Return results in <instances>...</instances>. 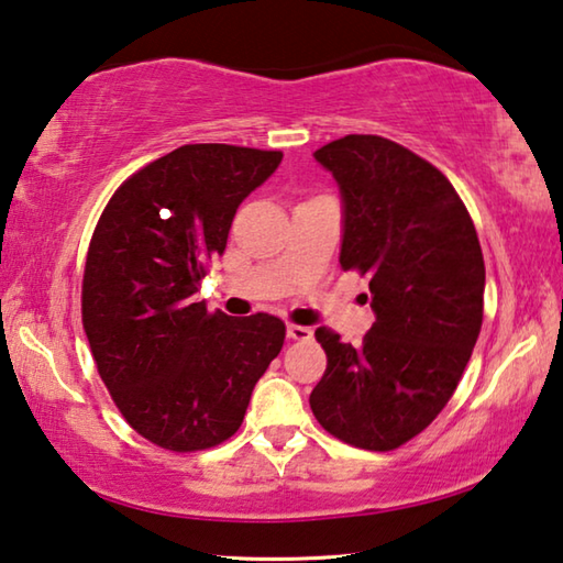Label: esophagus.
<instances>
[{"mask_svg": "<svg viewBox=\"0 0 563 563\" xmlns=\"http://www.w3.org/2000/svg\"><path fill=\"white\" fill-rule=\"evenodd\" d=\"M312 335H316V332H312V328L308 325H288L290 340H312Z\"/></svg>", "mask_w": 563, "mask_h": 563, "instance_id": "esophagus-1", "label": "esophagus"}]
</instances>
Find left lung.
Segmentation results:
<instances>
[{"instance_id":"1","label":"left lung","mask_w":563,"mask_h":563,"mask_svg":"<svg viewBox=\"0 0 563 563\" xmlns=\"http://www.w3.org/2000/svg\"><path fill=\"white\" fill-rule=\"evenodd\" d=\"M312 156L340 188V265L369 275L375 325L360 345L316 332L328 369L310 409L338 440L387 452L442 412L472 357L479 238L450 180L395 141L350 133Z\"/></svg>"}]
</instances>
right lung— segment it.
<instances>
[{"instance_id": "add662e5", "label": "right lung", "mask_w": 563, "mask_h": 563, "mask_svg": "<svg viewBox=\"0 0 563 563\" xmlns=\"http://www.w3.org/2000/svg\"><path fill=\"white\" fill-rule=\"evenodd\" d=\"M280 151L188 144L123 184L93 231L81 320L126 422L170 452L221 444L278 357L283 320L194 302L233 216L280 166Z\"/></svg>"}]
</instances>
